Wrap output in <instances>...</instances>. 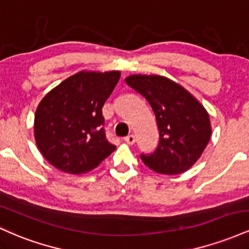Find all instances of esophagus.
I'll use <instances>...</instances> for the list:
<instances>
[{"label":"esophagus","mask_w":249,"mask_h":249,"mask_svg":"<svg viewBox=\"0 0 249 249\" xmlns=\"http://www.w3.org/2000/svg\"><path fill=\"white\" fill-rule=\"evenodd\" d=\"M124 141L126 142L128 145H133L134 142H136V137H134L133 134H128L127 137H125V138H124Z\"/></svg>","instance_id":"esophagus-1"}]
</instances>
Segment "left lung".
<instances>
[{
    "instance_id": "obj_1",
    "label": "left lung",
    "mask_w": 249,
    "mask_h": 249,
    "mask_svg": "<svg viewBox=\"0 0 249 249\" xmlns=\"http://www.w3.org/2000/svg\"><path fill=\"white\" fill-rule=\"evenodd\" d=\"M127 85L150 103L159 131V144L150 154H141L147 167L162 174L188 170L210 142V116L188 91L162 76L132 75Z\"/></svg>"
}]
</instances>
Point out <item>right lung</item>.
<instances>
[{
	"instance_id": "right-lung-1",
	"label": "right lung",
	"mask_w": 249,
	"mask_h": 249,
	"mask_svg": "<svg viewBox=\"0 0 249 249\" xmlns=\"http://www.w3.org/2000/svg\"><path fill=\"white\" fill-rule=\"evenodd\" d=\"M119 78V71H82L42 99L35 113V141L53 166L85 173L116 150L107 139L102 108Z\"/></svg>"
}]
</instances>
